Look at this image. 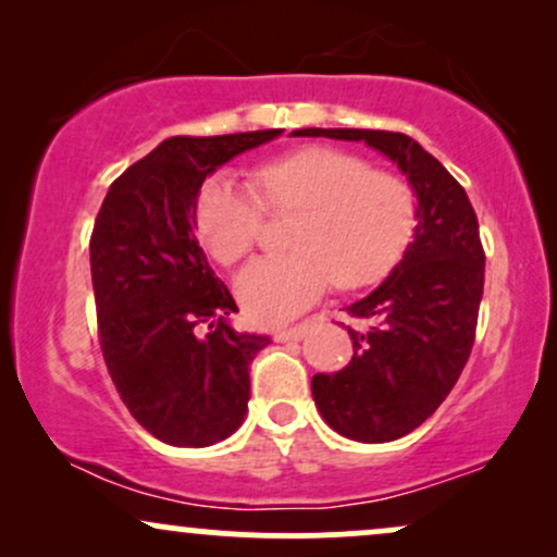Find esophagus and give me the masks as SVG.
I'll use <instances>...</instances> for the list:
<instances>
[{"mask_svg": "<svg viewBox=\"0 0 557 557\" xmlns=\"http://www.w3.org/2000/svg\"><path fill=\"white\" fill-rule=\"evenodd\" d=\"M306 330H309V324H296V327H285V330H277V332H274V341H277V343H290V341H300V337L306 335Z\"/></svg>", "mask_w": 557, "mask_h": 557, "instance_id": "obj_1", "label": "esophagus"}]
</instances>
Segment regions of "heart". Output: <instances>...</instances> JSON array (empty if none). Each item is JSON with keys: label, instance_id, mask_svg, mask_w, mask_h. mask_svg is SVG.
<instances>
[{"label": "heart", "instance_id": "heart-1", "mask_svg": "<svg viewBox=\"0 0 557 557\" xmlns=\"http://www.w3.org/2000/svg\"><path fill=\"white\" fill-rule=\"evenodd\" d=\"M259 196L216 175L196 201V230L220 264H235L257 243L270 212H300L293 253L253 259L235 280L243 309L280 324L309 309L332 280L343 290L380 283L403 259L417 227V198L403 177L369 170L367 159L327 146L261 164ZM262 201L259 202L258 198Z\"/></svg>", "mask_w": 557, "mask_h": 557}]
</instances>
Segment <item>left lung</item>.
<instances>
[{
	"label": "left lung",
	"instance_id": "1",
	"mask_svg": "<svg viewBox=\"0 0 557 557\" xmlns=\"http://www.w3.org/2000/svg\"><path fill=\"white\" fill-rule=\"evenodd\" d=\"M293 136L363 140L408 177L417 227L389 277L350 304L354 356L335 374H314L322 419L356 443H389L437 411L474 345L484 290L479 222L461 183L413 138L359 127H304Z\"/></svg>",
	"mask_w": 557,
	"mask_h": 557
}]
</instances>
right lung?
<instances>
[{
	"label": "right lung",
	"instance_id": "add662e5",
	"mask_svg": "<svg viewBox=\"0 0 557 557\" xmlns=\"http://www.w3.org/2000/svg\"><path fill=\"white\" fill-rule=\"evenodd\" d=\"M283 131L168 138L107 190L91 235L96 322L133 419L162 443L207 447L243 424L248 367L270 337L230 327L238 311L196 240L203 181Z\"/></svg>",
	"mask_w": 557,
	"mask_h": 557
}]
</instances>
